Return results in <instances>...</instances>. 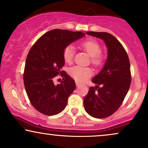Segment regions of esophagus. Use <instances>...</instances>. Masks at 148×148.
I'll return each instance as SVG.
<instances>
[{"mask_svg": "<svg viewBox=\"0 0 148 148\" xmlns=\"http://www.w3.org/2000/svg\"><path fill=\"white\" fill-rule=\"evenodd\" d=\"M76 85L77 87H79L80 85H81V83H79V82H76Z\"/></svg>", "mask_w": 148, "mask_h": 148, "instance_id": "esophagus-1", "label": "esophagus"}]
</instances>
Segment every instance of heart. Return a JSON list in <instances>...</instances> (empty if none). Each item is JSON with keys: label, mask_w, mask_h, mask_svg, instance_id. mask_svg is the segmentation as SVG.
I'll return each mask as SVG.
<instances>
[{"label": "heart", "mask_w": 148, "mask_h": 148, "mask_svg": "<svg viewBox=\"0 0 148 148\" xmlns=\"http://www.w3.org/2000/svg\"><path fill=\"white\" fill-rule=\"evenodd\" d=\"M81 47L90 56L91 63L95 66H100L103 61V56L101 54V47L96 40H88L82 42ZM74 56V48L72 45H67L63 50V59L67 63H72ZM69 74L73 79L79 82L86 81L93 74L92 69L88 67L76 65L69 69Z\"/></svg>", "instance_id": "1"}]
</instances>
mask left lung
Masks as SVG:
<instances>
[{
    "instance_id": "1",
    "label": "left lung",
    "mask_w": 148,
    "mask_h": 148,
    "mask_svg": "<svg viewBox=\"0 0 148 148\" xmlns=\"http://www.w3.org/2000/svg\"><path fill=\"white\" fill-rule=\"evenodd\" d=\"M86 34L104 40L108 47V58L101 72L92 81L83 104L92 117L110 116L121 106L131 83L130 63L126 51L120 42L107 32H88Z\"/></svg>"
}]
</instances>
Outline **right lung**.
Returning a JSON list of instances; mask_svg holds the SVG:
<instances>
[{
    "mask_svg": "<svg viewBox=\"0 0 148 148\" xmlns=\"http://www.w3.org/2000/svg\"><path fill=\"white\" fill-rule=\"evenodd\" d=\"M85 34L66 29L47 32L34 44L27 56L23 81L29 100L36 110L47 116L61 112L69 96L76 88L74 80L62 71L65 60L63 50L71 42L82 38ZM64 78L60 84L54 85V77Z\"/></svg>",
    "mask_w": 148,
    "mask_h": 148,
    "instance_id": "obj_1",
    "label": "right lung"
}]
</instances>
